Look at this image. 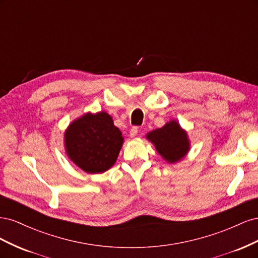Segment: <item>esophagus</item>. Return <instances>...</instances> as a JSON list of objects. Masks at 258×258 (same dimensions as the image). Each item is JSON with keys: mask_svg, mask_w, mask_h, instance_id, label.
Segmentation results:
<instances>
[{"mask_svg": "<svg viewBox=\"0 0 258 258\" xmlns=\"http://www.w3.org/2000/svg\"><path fill=\"white\" fill-rule=\"evenodd\" d=\"M137 134H138V127L134 126V127L130 129V137L131 138H135L137 136Z\"/></svg>", "mask_w": 258, "mask_h": 258, "instance_id": "1", "label": "esophagus"}]
</instances>
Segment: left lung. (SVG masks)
<instances>
[{
    "label": "left lung",
    "instance_id": "1",
    "mask_svg": "<svg viewBox=\"0 0 258 258\" xmlns=\"http://www.w3.org/2000/svg\"><path fill=\"white\" fill-rule=\"evenodd\" d=\"M67 154L87 173H102L113 167L123 138L105 112L87 113L68 127L64 134Z\"/></svg>",
    "mask_w": 258,
    "mask_h": 258
}]
</instances>
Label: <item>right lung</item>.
I'll return each instance as SVG.
<instances>
[{
  "instance_id": "1",
  "label": "right lung",
  "mask_w": 258,
  "mask_h": 258,
  "mask_svg": "<svg viewBox=\"0 0 258 258\" xmlns=\"http://www.w3.org/2000/svg\"><path fill=\"white\" fill-rule=\"evenodd\" d=\"M146 138L155 145L162 158L171 163L183 159L189 151L187 134L175 120H171L162 128L151 131Z\"/></svg>"
}]
</instances>
